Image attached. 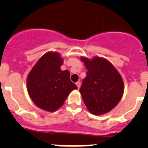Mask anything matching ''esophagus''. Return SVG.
<instances>
[{"label": "esophagus", "mask_w": 148, "mask_h": 148, "mask_svg": "<svg viewBox=\"0 0 148 148\" xmlns=\"http://www.w3.org/2000/svg\"><path fill=\"white\" fill-rule=\"evenodd\" d=\"M76 84H77V87H78V89H79L80 86H81V82H77V83H76Z\"/></svg>", "instance_id": "1"}]
</instances>
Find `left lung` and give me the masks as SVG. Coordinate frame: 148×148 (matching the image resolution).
I'll use <instances>...</instances> for the list:
<instances>
[{"instance_id": "left-lung-1", "label": "left lung", "mask_w": 148, "mask_h": 148, "mask_svg": "<svg viewBox=\"0 0 148 148\" xmlns=\"http://www.w3.org/2000/svg\"><path fill=\"white\" fill-rule=\"evenodd\" d=\"M86 69L79 92L86 108L99 115L111 111L120 102L124 82L115 67L104 58L81 57Z\"/></svg>"}]
</instances>
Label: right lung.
<instances>
[{
	"label": "right lung",
	"mask_w": 148,
	"mask_h": 148,
	"mask_svg": "<svg viewBox=\"0 0 148 148\" xmlns=\"http://www.w3.org/2000/svg\"><path fill=\"white\" fill-rule=\"evenodd\" d=\"M63 59L57 52L43 55L27 77V90L31 100L39 108L54 112L64 103L77 86L70 79L68 70L62 71Z\"/></svg>",
	"instance_id": "obj_1"
}]
</instances>
